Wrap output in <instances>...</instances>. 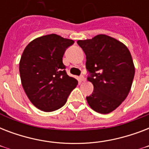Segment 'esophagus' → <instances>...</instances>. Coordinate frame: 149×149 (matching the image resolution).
Returning <instances> with one entry per match:
<instances>
[{"label": "esophagus", "instance_id": "34e87169", "mask_svg": "<svg viewBox=\"0 0 149 149\" xmlns=\"http://www.w3.org/2000/svg\"><path fill=\"white\" fill-rule=\"evenodd\" d=\"M79 80H80L81 82H85L86 79V78L84 77V76H83V75H82V76H80V77H79Z\"/></svg>", "mask_w": 149, "mask_h": 149}]
</instances>
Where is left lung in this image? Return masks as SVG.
I'll list each match as a JSON object with an SVG mask.
<instances>
[{
    "instance_id": "left-lung-1",
    "label": "left lung",
    "mask_w": 149,
    "mask_h": 149,
    "mask_svg": "<svg viewBox=\"0 0 149 149\" xmlns=\"http://www.w3.org/2000/svg\"><path fill=\"white\" fill-rule=\"evenodd\" d=\"M77 44L86 54L87 79L93 85L87 103L96 112L111 113L126 99L132 87L135 70L130 51L106 35L78 40Z\"/></svg>"
}]
</instances>
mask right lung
<instances>
[{
	"mask_svg": "<svg viewBox=\"0 0 149 149\" xmlns=\"http://www.w3.org/2000/svg\"><path fill=\"white\" fill-rule=\"evenodd\" d=\"M74 41L51 34L31 41L24 49L19 63L24 91L41 111L51 112L65 104L78 84L68 76L63 63L65 49Z\"/></svg>",
	"mask_w": 149,
	"mask_h": 149,
	"instance_id": "add662e5",
	"label": "right lung"
}]
</instances>
